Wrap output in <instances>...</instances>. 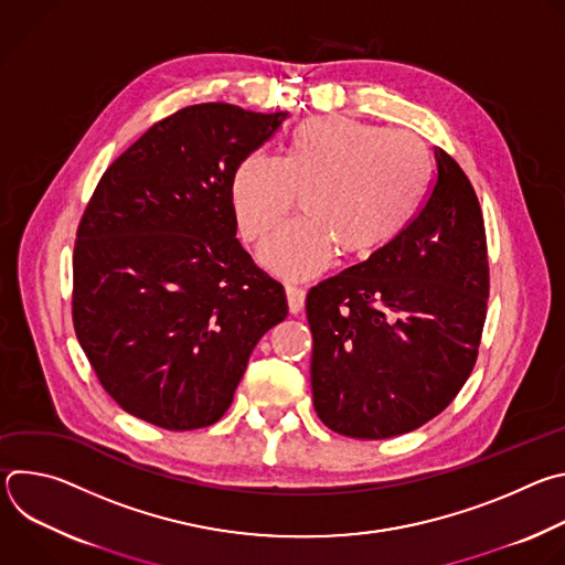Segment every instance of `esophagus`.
Masks as SVG:
<instances>
[{
    "label": "esophagus",
    "instance_id": "34e87169",
    "mask_svg": "<svg viewBox=\"0 0 565 565\" xmlns=\"http://www.w3.org/2000/svg\"><path fill=\"white\" fill-rule=\"evenodd\" d=\"M286 299H288V308L292 315H297L301 308H303V301H306V290L299 288V286H292L288 284L286 286Z\"/></svg>",
    "mask_w": 565,
    "mask_h": 565
}]
</instances>
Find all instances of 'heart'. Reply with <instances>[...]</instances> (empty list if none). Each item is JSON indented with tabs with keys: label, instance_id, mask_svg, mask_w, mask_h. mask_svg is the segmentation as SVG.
I'll list each match as a JSON object with an SVG mask.
<instances>
[{
	"label": "heart",
	"instance_id": "obj_1",
	"mask_svg": "<svg viewBox=\"0 0 565 565\" xmlns=\"http://www.w3.org/2000/svg\"><path fill=\"white\" fill-rule=\"evenodd\" d=\"M431 177L427 147L412 134L344 118L317 116L297 125L279 163L248 153L230 179V199L241 236H266L262 264L279 277L301 279L324 270L335 250L366 259L407 227Z\"/></svg>",
	"mask_w": 565,
	"mask_h": 565
}]
</instances>
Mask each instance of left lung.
<instances>
[{
  "instance_id": "8db88e82",
  "label": "left lung",
  "mask_w": 565,
  "mask_h": 565,
  "mask_svg": "<svg viewBox=\"0 0 565 565\" xmlns=\"http://www.w3.org/2000/svg\"><path fill=\"white\" fill-rule=\"evenodd\" d=\"M434 156L436 177L407 227L306 297L312 405L349 438L423 427L478 358L490 297L486 223L460 166L440 147Z\"/></svg>"
}]
</instances>
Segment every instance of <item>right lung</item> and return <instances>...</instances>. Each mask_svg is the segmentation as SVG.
Listing matches in <instances>:
<instances>
[{
	"label": "right lung",
	"mask_w": 565,
	"mask_h": 565,
	"mask_svg": "<svg viewBox=\"0 0 565 565\" xmlns=\"http://www.w3.org/2000/svg\"><path fill=\"white\" fill-rule=\"evenodd\" d=\"M286 111L227 103L151 125L103 174L73 248V329L127 414L170 431L214 425L284 286L236 238L230 179Z\"/></svg>",
	"instance_id": "right-lung-1"
}]
</instances>
